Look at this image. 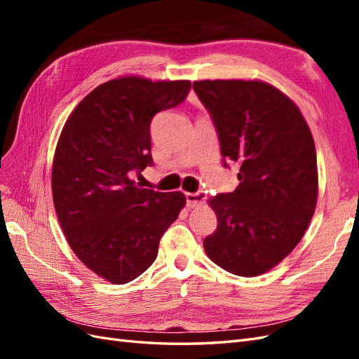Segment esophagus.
<instances>
[{"label": "esophagus", "mask_w": 359, "mask_h": 359, "mask_svg": "<svg viewBox=\"0 0 359 359\" xmlns=\"http://www.w3.org/2000/svg\"><path fill=\"white\" fill-rule=\"evenodd\" d=\"M186 199H187V206L193 208V206L202 205L206 199V194L203 191H196V193H186Z\"/></svg>", "instance_id": "34e87169"}]
</instances>
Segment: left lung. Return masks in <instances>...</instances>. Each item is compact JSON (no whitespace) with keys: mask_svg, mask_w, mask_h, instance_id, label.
I'll list each match as a JSON object with an SVG mask.
<instances>
[{"mask_svg":"<svg viewBox=\"0 0 359 359\" xmlns=\"http://www.w3.org/2000/svg\"><path fill=\"white\" fill-rule=\"evenodd\" d=\"M222 156L240 165L233 193L208 199L217 229L203 240L214 264L241 277L278 265L306 233L318 202V161L299 107L259 79L194 81Z\"/></svg>","mask_w":359,"mask_h":359,"instance_id":"8db88e82","label":"left lung"}]
</instances>
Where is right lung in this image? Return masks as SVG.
<instances>
[{
	"instance_id": "obj_1",
	"label": "right lung",
	"mask_w": 359,
	"mask_h": 359,
	"mask_svg": "<svg viewBox=\"0 0 359 359\" xmlns=\"http://www.w3.org/2000/svg\"><path fill=\"white\" fill-rule=\"evenodd\" d=\"M190 81L126 74L85 95L64 124L52 163V198L81 262L112 285L153 265L158 243L186 206L181 191L137 187L132 173L153 163V116L180 104Z\"/></svg>"
}]
</instances>
